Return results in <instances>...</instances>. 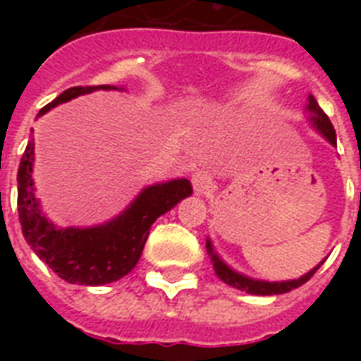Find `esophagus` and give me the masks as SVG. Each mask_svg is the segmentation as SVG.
<instances>
[{"mask_svg":"<svg viewBox=\"0 0 361 361\" xmlns=\"http://www.w3.org/2000/svg\"><path fill=\"white\" fill-rule=\"evenodd\" d=\"M209 185H212V176L206 170H198L192 174V187H195L197 195H204L209 189Z\"/></svg>","mask_w":361,"mask_h":361,"instance_id":"34e87169","label":"esophagus"}]
</instances>
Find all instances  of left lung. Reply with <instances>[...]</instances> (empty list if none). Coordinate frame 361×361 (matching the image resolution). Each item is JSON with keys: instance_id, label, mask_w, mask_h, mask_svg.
<instances>
[{"instance_id": "8db88e82", "label": "left lung", "mask_w": 361, "mask_h": 361, "mask_svg": "<svg viewBox=\"0 0 361 361\" xmlns=\"http://www.w3.org/2000/svg\"><path fill=\"white\" fill-rule=\"evenodd\" d=\"M305 112H307V120L311 121L313 129L324 136L331 146H337L336 129H334L330 118L324 114V110L320 109L319 103H317V99H314L313 95H309ZM206 251H208V255L212 257V264H214L215 275H217L223 283L234 286V288H238V290L247 292V294H252V296H275V294H286V292L294 290V288H298V286H302L303 283H307V281L314 275V271H317V269H319L326 260L324 258L322 262L317 264L313 269H309L307 274H303L302 277H298V279L264 281V279L249 277V275H243L240 274V271H236L234 268H231V266H228V264H226L219 255H217L214 243H212L209 238H206Z\"/></svg>"}]
</instances>
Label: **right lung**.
Instances as JSON below:
<instances>
[{"instance_id": "1", "label": "right lung", "mask_w": 361, "mask_h": 361, "mask_svg": "<svg viewBox=\"0 0 361 361\" xmlns=\"http://www.w3.org/2000/svg\"><path fill=\"white\" fill-rule=\"evenodd\" d=\"M97 90H120L116 86H76L65 90L52 103L41 109L39 116L67 103L71 99ZM35 142H27L18 166V215L22 234L48 268L73 285L99 286L114 283L135 268L144 251L149 228L163 214L183 198L191 197V181L185 178L144 187L138 197L114 219L95 226L54 225L35 198L33 183Z\"/></svg>"}]
</instances>
